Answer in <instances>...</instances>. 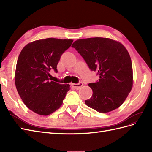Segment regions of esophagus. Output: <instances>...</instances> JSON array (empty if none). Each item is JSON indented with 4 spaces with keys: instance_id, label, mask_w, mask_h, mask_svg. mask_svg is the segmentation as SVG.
I'll use <instances>...</instances> for the list:
<instances>
[{
    "instance_id": "obj_1",
    "label": "esophagus",
    "mask_w": 152,
    "mask_h": 152,
    "mask_svg": "<svg viewBox=\"0 0 152 152\" xmlns=\"http://www.w3.org/2000/svg\"><path fill=\"white\" fill-rule=\"evenodd\" d=\"M83 85L84 84H83V83H82V82H79V83H78V84H71V86L73 87V88H74L75 89H77V90L81 88V87L83 86Z\"/></svg>"
}]
</instances>
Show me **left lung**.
<instances>
[{
    "label": "left lung",
    "instance_id": "left-lung-1",
    "mask_svg": "<svg viewBox=\"0 0 152 152\" xmlns=\"http://www.w3.org/2000/svg\"><path fill=\"white\" fill-rule=\"evenodd\" d=\"M74 48L91 71L99 79L89 86L92 97L86 100L89 107L99 113H108L124 102L132 87V66L130 55L124 45L108 38L79 39Z\"/></svg>",
    "mask_w": 152,
    "mask_h": 152
}]
</instances>
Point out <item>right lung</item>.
Here are the masks:
<instances>
[{
  "label": "right lung",
  "instance_id": "right-lung-1",
  "mask_svg": "<svg viewBox=\"0 0 152 152\" xmlns=\"http://www.w3.org/2000/svg\"><path fill=\"white\" fill-rule=\"evenodd\" d=\"M72 39L48 38L27 44L18 59L15 84L25 104L41 115H48L59 108L69 84L50 81L49 72L57 73L63 53L71 46Z\"/></svg>",
  "mask_w": 152,
  "mask_h": 152
}]
</instances>
